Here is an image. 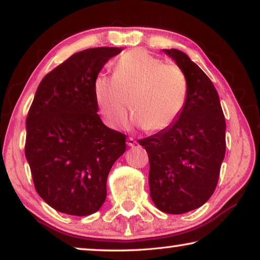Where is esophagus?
Segmentation results:
<instances>
[{
	"label": "esophagus",
	"instance_id": "34e87169",
	"mask_svg": "<svg viewBox=\"0 0 260 260\" xmlns=\"http://www.w3.org/2000/svg\"><path fill=\"white\" fill-rule=\"evenodd\" d=\"M126 143H127V146H128V147L134 148L135 144H136V141L133 138H128V139H127V141H126Z\"/></svg>",
	"mask_w": 260,
	"mask_h": 260
}]
</instances>
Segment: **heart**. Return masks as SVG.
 Masks as SVG:
<instances>
[{"label": "heart", "instance_id": "1", "mask_svg": "<svg viewBox=\"0 0 260 260\" xmlns=\"http://www.w3.org/2000/svg\"><path fill=\"white\" fill-rule=\"evenodd\" d=\"M187 96L183 70L144 49L126 52L114 65L112 77L100 74L94 80L95 101L112 128L126 124L132 100L135 125L151 132L164 131L177 121Z\"/></svg>", "mask_w": 260, "mask_h": 260}]
</instances>
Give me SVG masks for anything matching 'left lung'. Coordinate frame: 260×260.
<instances>
[{
    "instance_id": "8db88e82",
    "label": "left lung",
    "mask_w": 260,
    "mask_h": 260,
    "mask_svg": "<svg viewBox=\"0 0 260 260\" xmlns=\"http://www.w3.org/2000/svg\"><path fill=\"white\" fill-rule=\"evenodd\" d=\"M188 79L186 105L172 126L139 140L149 157L156 208L181 214L208 202L226 151V121L212 81L184 52L164 49Z\"/></svg>"
}]
</instances>
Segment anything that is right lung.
Wrapping results in <instances>:
<instances>
[{
    "label": "right lung",
    "instance_id": "right-lung-1",
    "mask_svg": "<svg viewBox=\"0 0 260 260\" xmlns=\"http://www.w3.org/2000/svg\"><path fill=\"white\" fill-rule=\"evenodd\" d=\"M121 48H90L42 79L26 118L25 156L34 187L52 209L89 215L107 197L110 170L126 150V135L98 114L94 80Z\"/></svg>",
    "mask_w": 260,
    "mask_h": 260
}]
</instances>
